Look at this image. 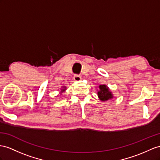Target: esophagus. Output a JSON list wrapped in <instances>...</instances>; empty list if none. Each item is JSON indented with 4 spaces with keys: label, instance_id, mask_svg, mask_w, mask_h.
Instances as JSON below:
<instances>
[{
    "label": "esophagus",
    "instance_id": "esophagus-1",
    "mask_svg": "<svg viewBox=\"0 0 160 160\" xmlns=\"http://www.w3.org/2000/svg\"><path fill=\"white\" fill-rule=\"evenodd\" d=\"M73 80H74L75 81L78 82L82 80V78H81V76H80L78 75H75L74 76H73Z\"/></svg>",
    "mask_w": 160,
    "mask_h": 160
}]
</instances>
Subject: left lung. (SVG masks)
Instances as JSON below:
<instances>
[{
  "label": "left lung",
  "instance_id": "left-lung-1",
  "mask_svg": "<svg viewBox=\"0 0 160 160\" xmlns=\"http://www.w3.org/2000/svg\"><path fill=\"white\" fill-rule=\"evenodd\" d=\"M98 88H99V90L97 91V95L99 100L101 101L105 102L114 98L112 92L110 91L109 88L107 85L100 84Z\"/></svg>",
  "mask_w": 160,
  "mask_h": 160
}]
</instances>
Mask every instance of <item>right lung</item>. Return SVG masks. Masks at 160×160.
Returning a JSON list of instances; mask_svg holds the SVG:
<instances>
[{
  "instance_id": "add662e5",
  "label": "right lung",
  "mask_w": 160,
  "mask_h": 160,
  "mask_svg": "<svg viewBox=\"0 0 160 160\" xmlns=\"http://www.w3.org/2000/svg\"><path fill=\"white\" fill-rule=\"evenodd\" d=\"M65 90H66V87H65V86H63V87H61L59 94H62L63 92H64L65 91Z\"/></svg>"
}]
</instances>
